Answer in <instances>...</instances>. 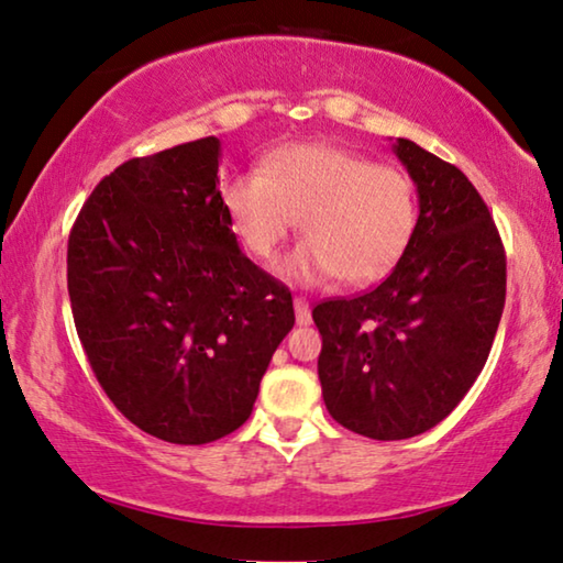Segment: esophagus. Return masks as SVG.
<instances>
[{
  "instance_id": "34e87169",
  "label": "esophagus",
  "mask_w": 563,
  "mask_h": 563,
  "mask_svg": "<svg viewBox=\"0 0 563 563\" xmlns=\"http://www.w3.org/2000/svg\"><path fill=\"white\" fill-rule=\"evenodd\" d=\"M292 306H296V321H298V325H310V321H313V318H310L308 300L306 298H296V300H292Z\"/></svg>"
}]
</instances>
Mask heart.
<instances>
[{
  "mask_svg": "<svg viewBox=\"0 0 563 563\" xmlns=\"http://www.w3.org/2000/svg\"><path fill=\"white\" fill-rule=\"evenodd\" d=\"M222 205L245 253L271 263L300 222L303 242L280 265L285 280L313 288L333 278L372 285L399 265L417 232L412 176L335 144H292L257 174L224 184Z\"/></svg>",
  "mask_w": 563,
  "mask_h": 563,
  "instance_id": "heart-1",
  "label": "heart"
}]
</instances>
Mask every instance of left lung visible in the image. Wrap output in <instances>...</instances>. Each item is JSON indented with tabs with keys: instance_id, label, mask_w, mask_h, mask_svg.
<instances>
[{
	"instance_id": "obj_1",
	"label": "left lung",
	"mask_w": 563,
	"mask_h": 563,
	"mask_svg": "<svg viewBox=\"0 0 563 563\" xmlns=\"http://www.w3.org/2000/svg\"><path fill=\"white\" fill-rule=\"evenodd\" d=\"M391 151L412 176V245L374 290L313 308L329 415L372 440L440 424L481 376L506 303V253L467 176L409 139Z\"/></svg>"
}]
</instances>
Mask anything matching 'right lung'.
Returning <instances> with one entry per match:
<instances>
[{"label": "right lung", "mask_w": 563, "mask_h": 563, "mask_svg": "<svg viewBox=\"0 0 563 563\" xmlns=\"http://www.w3.org/2000/svg\"><path fill=\"white\" fill-rule=\"evenodd\" d=\"M220 156L207 136L131 158L67 240V292L96 379L139 430L174 444L245 424L296 323L290 290L238 245Z\"/></svg>", "instance_id": "right-lung-1"}]
</instances>
